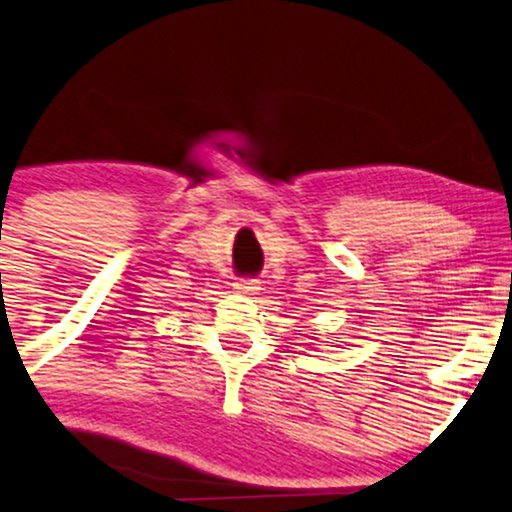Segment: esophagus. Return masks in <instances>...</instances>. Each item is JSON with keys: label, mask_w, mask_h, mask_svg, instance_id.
I'll use <instances>...</instances> for the list:
<instances>
[{"label": "esophagus", "mask_w": 512, "mask_h": 512, "mask_svg": "<svg viewBox=\"0 0 512 512\" xmlns=\"http://www.w3.org/2000/svg\"><path fill=\"white\" fill-rule=\"evenodd\" d=\"M234 288L241 295H257V290H260V281H257V278H238Z\"/></svg>", "instance_id": "34e87169"}]
</instances>
